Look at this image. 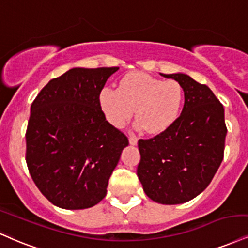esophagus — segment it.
I'll list each match as a JSON object with an SVG mask.
<instances>
[{"label":"esophagus","instance_id":"obj_1","mask_svg":"<svg viewBox=\"0 0 248 248\" xmlns=\"http://www.w3.org/2000/svg\"><path fill=\"white\" fill-rule=\"evenodd\" d=\"M129 143L132 145H136L137 144V137L134 135L133 133H129Z\"/></svg>","mask_w":248,"mask_h":248}]
</instances>
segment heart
<instances>
[{
  "instance_id": "obj_1",
  "label": "heart",
  "mask_w": 248,
  "mask_h": 248,
  "mask_svg": "<svg viewBox=\"0 0 248 248\" xmlns=\"http://www.w3.org/2000/svg\"><path fill=\"white\" fill-rule=\"evenodd\" d=\"M99 100L106 119L113 126H124L136 109L137 124L145 132L159 134L178 119L184 103V90L177 80L130 73L122 77L118 90L104 88Z\"/></svg>"
}]
</instances>
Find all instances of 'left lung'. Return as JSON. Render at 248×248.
Wrapping results in <instances>:
<instances>
[{
  "instance_id": "1",
  "label": "left lung",
  "mask_w": 248,
  "mask_h": 248,
  "mask_svg": "<svg viewBox=\"0 0 248 248\" xmlns=\"http://www.w3.org/2000/svg\"><path fill=\"white\" fill-rule=\"evenodd\" d=\"M177 80L185 94L183 112L169 129L139 140L137 177L153 201L180 204L213 180L224 157V107L207 85L185 74H160Z\"/></svg>"
}]
</instances>
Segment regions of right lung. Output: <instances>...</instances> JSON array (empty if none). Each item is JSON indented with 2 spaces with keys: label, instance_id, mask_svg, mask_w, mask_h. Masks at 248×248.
I'll return each mask as SVG.
<instances>
[{
  "label": "right lung",
  "instance_id": "1",
  "mask_svg": "<svg viewBox=\"0 0 248 248\" xmlns=\"http://www.w3.org/2000/svg\"><path fill=\"white\" fill-rule=\"evenodd\" d=\"M118 69L73 68L50 79L32 103L26 164L35 186L56 207L76 210L99 203L129 144L106 120L99 100Z\"/></svg>",
  "mask_w": 248,
  "mask_h": 248
}]
</instances>
